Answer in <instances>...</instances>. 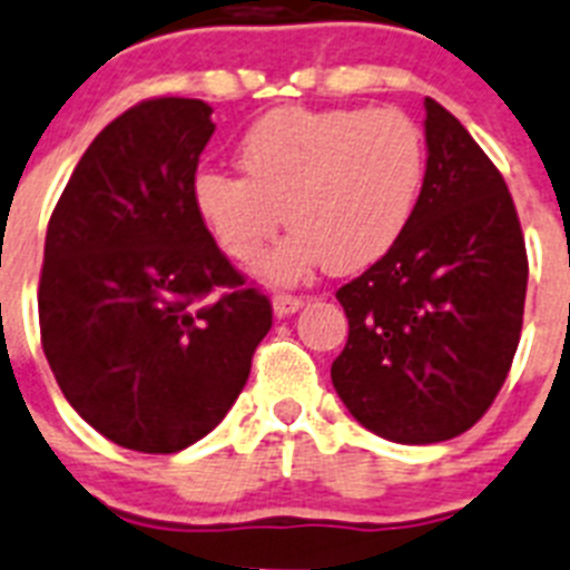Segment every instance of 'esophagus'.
Listing matches in <instances>:
<instances>
[{"label":"esophagus","mask_w":570,"mask_h":570,"mask_svg":"<svg viewBox=\"0 0 570 570\" xmlns=\"http://www.w3.org/2000/svg\"><path fill=\"white\" fill-rule=\"evenodd\" d=\"M305 303H308L305 296L276 294V296H274V314H276V317H288V314H296V311L303 308Z\"/></svg>","instance_id":"esophagus-1"}]
</instances>
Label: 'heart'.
I'll use <instances>...</instances> for the list:
<instances>
[{
	"instance_id": "b5f03b06",
	"label": "heart",
	"mask_w": 570,
	"mask_h": 570,
	"mask_svg": "<svg viewBox=\"0 0 570 570\" xmlns=\"http://www.w3.org/2000/svg\"><path fill=\"white\" fill-rule=\"evenodd\" d=\"M242 175L204 169L193 204L216 245L253 265L282 222L294 227L265 262L274 282L323 265L352 274L383 259L403 236L424 187L421 129L395 109L267 111L238 140Z\"/></svg>"
}]
</instances>
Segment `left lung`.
<instances>
[{
  "label": "left lung",
  "mask_w": 570,
  "mask_h": 570,
  "mask_svg": "<svg viewBox=\"0 0 570 570\" xmlns=\"http://www.w3.org/2000/svg\"><path fill=\"white\" fill-rule=\"evenodd\" d=\"M426 173L397 245L337 291L345 410L395 444H438L490 410L522 334L528 253L502 173L424 100Z\"/></svg>",
  "instance_id": "8db88e82"
}]
</instances>
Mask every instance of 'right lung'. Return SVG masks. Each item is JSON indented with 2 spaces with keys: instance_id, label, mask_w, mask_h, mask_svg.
<instances>
[{
  "instance_id": "obj_1",
  "label": "right lung",
  "mask_w": 570,
  "mask_h": 570,
  "mask_svg": "<svg viewBox=\"0 0 570 570\" xmlns=\"http://www.w3.org/2000/svg\"><path fill=\"white\" fill-rule=\"evenodd\" d=\"M213 109L155 97L91 140L53 207L40 276L42 352L89 426L178 452L227 415L271 332V303L193 204ZM213 289L223 296L209 299Z\"/></svg>"
}]
</instances>
